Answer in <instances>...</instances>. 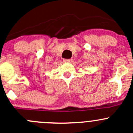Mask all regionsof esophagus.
Here are the masks:
<instances>
[{"label": "esophagus", "instance_id": "1", "mask_svg": "<svg viewBox=\"0 0 133 133\" xmlns=\"http://www.w3.org/2000/svg\"><path fill=\"white\" fill-rule=\"evenodd\" d=\"M64 62H71V59H64Z\"/></svg>", "mask_w": 133, "mask_h": 133}]
</instances>
